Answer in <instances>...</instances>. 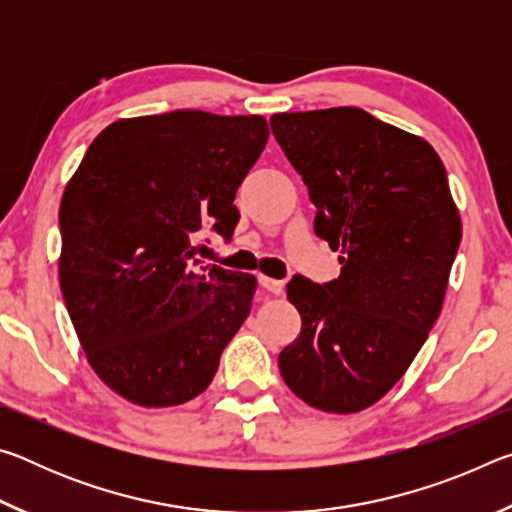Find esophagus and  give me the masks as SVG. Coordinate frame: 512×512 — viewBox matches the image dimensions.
<instances>
[{
    "mask_svg": "<svg viewBox=\"0 0 512 512\" xmlns=\"http://www.w3.org/2000/svg\"><path fill=\"white\" fill-rule=\"evenodd\" d=\"M259 287L268 293H273V296H280L284 291V284L280 280H273V277H266V275H259Z\"/></svg>",
    "mask_w": 512,
    "mask_h": 512,
    "instance_id": "34e87169",
    "label": "esophagus"
}]
</instances>
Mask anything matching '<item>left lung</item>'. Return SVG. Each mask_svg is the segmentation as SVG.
Wrapping results in <instances>:
<instances>
[{
    "label": "left lung",
    "instance_id": "obj_1",
    "mask_svg": "<svg viewBox=\"0 0 512 512\" xmlns=\"http://www.w3.org/2000/svg\"><path fill=\"white\" fill-rule=\"evenodd\" d=\"M271 128L316 205L314 232L341 253L336 280L287 284L302 327L277 366L314 409H368L443 309L461 244L447 171L429 142L361 108L282 112Z\"/></svg>",
    "mask_w": 512,
    "mask_h": 512
}]
</instances>
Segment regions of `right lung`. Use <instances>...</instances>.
<instances>
[{"label": "right lung", "mask_w": 512, "mask_h": 512, "mask_svg": "<svg viewBox=\"0 0 512 512\" xmlns=\"http://www.w3.org/2000/svg\"><path fill=\"white\" fill-rule=\"evenodd\" d=\"M266 119L203 110L119 119L90 144L60 203V289L94 372L140 406L201 395L250 314L255 275L203 264L232 237L235 196Z\"/></svg>", "instance_id": "obj_1"}]
</instances>
